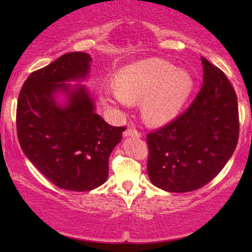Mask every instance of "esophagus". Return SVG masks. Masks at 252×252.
<instances>
[{
    "mask_svg": "<svg viewBox=\"0 0 252 252\" xmlns=\"http://www.w3.org/2000/svg\"><path fill=\"white\" fill-rule=\"evenodd\" d=\"M124 135H126V136H135V137H141V136H142V132L138 131V130L135 129V128H129V129L126 130Z\"/></svg>",
    "mask_w": 252,
    "mask_h": 252,
    "instance_id": "34e87169",
    "label": "esophagus"
}]
</instances>
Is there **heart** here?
Segmentation results:
<instances>
[{
    "label": "heart",
    "instance_id": "b5f03b06",
    "mask_svg": "<svg viewBox=\"0 0 252 252\" xmlns=\"http://www.w3.org/2000/svg\"><path fill=\"white\" fill-rule=\"evenodd\" d=\"M115 84L116 88L103 91V102L109 106L126 108L130 102L142 99V115L150 124L173 120L193 89L187 72L176 70L174 65L160 59L126 66L116 74Z\"/></svg>",
    "mask_w": 252,
    "mask_h": 252
}]
</instances>
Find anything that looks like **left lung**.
Returning a JSON list of instances; mask_svg holds the SVG:
<instances>
[{
    "instance_id": "obj_1",
    "label": "left lung",
    "mask_w": 252,
    "mask_h": 252,
    "mask_svg": "<svg viewBox=\"0 0 252 252\" xmlns=\"http://www.w3.org/2000/svg\"><path fill=\"white\" fill-rule=\"evenodd\" d=\"M204 83L186 111L147 135L150 181L167 192L184 193L207 185L235 152L238 103L225 73L201 58Z\"/></svg>"
}]
</instances>
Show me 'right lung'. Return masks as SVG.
<instances>
[{"instance_id":"obj_1","label":"right lung","mask_w":252,"mask_h":252,"mask_svg":"<svg viewBox=\"0 0 252 252\" xmlns=\"http://www.w3.org/2000/svg\"><path fill=\"white\" fill-rule=\"evenodd\" d=\"M91 57L71 52L28 76L16 106L17 138L30 161L57 187L74 192L97 189L109 175V158L126 126H112L94 112L84 86L65 82L89 73ZM59 89L69 94L63 108L54 100Z\"/></svg>"}]
</instances>
